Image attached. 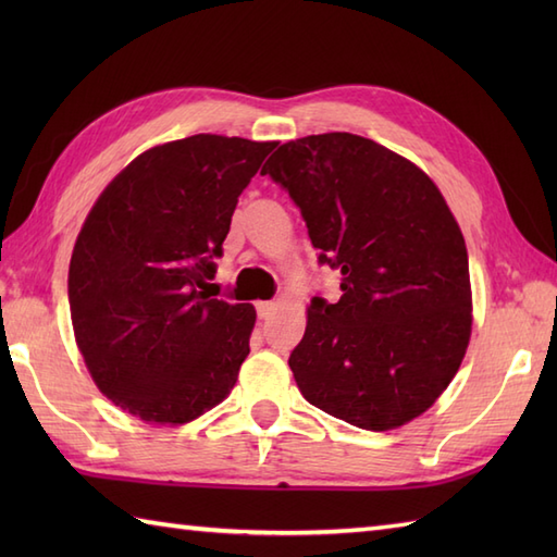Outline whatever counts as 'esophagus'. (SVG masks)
<instances>
[{
  "label": "esophagus",
  "mask_w": 557,
  "mask_h": 557,
  "mask_svg": "<svg viewBox=\"0 0 557 557\" xmlns=\"http://www.w3.org/2000/svg\"><path fill=\"white\" fill-rule=\"evenodd\" d=\"M256 313H258V318H270L272 313H275V301H258Z\"/></svg>",
  "instance_id": "obj_1"
}]
</instances>
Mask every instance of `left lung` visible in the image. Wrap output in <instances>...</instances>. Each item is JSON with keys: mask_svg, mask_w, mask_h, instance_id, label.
Segmentation results:
<instances>
[{"mask_svg": "<svg viewBox=\"0 0 557 557\" xmlns=\"http://www.w3.org/2000/svg\"><path fill=\"white\" fill-rule=\"evenodd\" d=\"M260 174L309 227L342 297H313L289 369L313 407L366 431L417 419L453 381L471 335L465 236L417 164L345 132L289 140Z\"/></svg>", "mask_w": 557, "mask_h": 557, "instance_id": "left-lung-1", "label": "left lung"}]
</instances>
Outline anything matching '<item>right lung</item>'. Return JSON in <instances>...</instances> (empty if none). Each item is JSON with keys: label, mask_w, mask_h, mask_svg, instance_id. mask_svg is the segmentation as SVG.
Listing matches in <instances>:
<instances>
[{"label": "right lung", "mask_w": 557, "mask_h": 557, "mask_svg": "<svg viewBox=\"0 0 557 557\" xmlns=\"http://www.w3.org/2000/svg\"><path fill=\"white\" fill-rule=\"evenodd\" d=\"M275 144L198 134L138 156L71 253L69 306L92 381L116 407L188 423L230 395L256 323L210 299L236 200Z\"/></svg>", "instance_id": "obj_1"}]
</instances>
